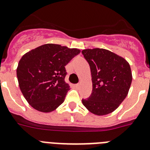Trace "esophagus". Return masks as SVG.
I'll use <instances>...</instances> for the list:
<instances>
[{
	"label": "esophagus",
	"mask_w": 150,
	"mask_h": 150,
	"mask_svg": "<svg viewBox=\"0 0 150 150\" xmlns=\"http://www.w3.org/2000/svg\"><path fill=\"white\" fill-rule=\"evenodd\" d=\"M75 86H76V87H77V88H78V87H79V86H80V84H79V83H77V84H76V85H75Z\"/></svg>",
	"instance_id": "obj_1"
}]
</instances>
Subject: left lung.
<instances>
[{"mask_svg":"<svg viewBox=\"0 0 150 150\" xmlns=\"http://www.w3.org/2000/svg\"><path fill=\"white\" fill-rule=\"evenodd\" d=\"M90 66L92 91L83 104L90 112L104 116L113 112L126 98L132 81L129 64L122 57L104 49L82 51Z\"/></svg>","mask_w":150,"mask_h":150,"instance_id":"obj_1","label":"left lung"}]
</instances>
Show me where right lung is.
<instances>
[{"label":"right lung","instance_id":"1","mask_svg":"<svg viewBox=\"0 0 150 150\" xmlns=\"http://www.w3.org/2000/svg\"><path fill=\"white\" fill-rule=\"evenodd\" d=\"M79 52L78 49L47 43L22 57L16 69L18 86L33 108L50 112L63 103L70 90L64 81L65 66Z\"/></svg>","mask_w":150,"mask_h":150}]
</instances>
